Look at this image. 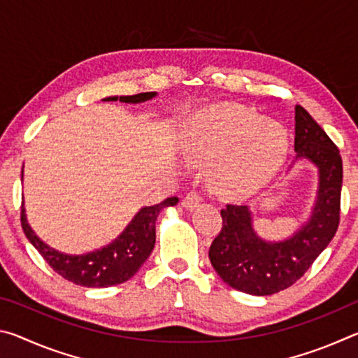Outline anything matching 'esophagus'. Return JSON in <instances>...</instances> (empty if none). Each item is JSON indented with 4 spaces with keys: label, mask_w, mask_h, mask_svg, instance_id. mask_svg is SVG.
I'll list each match as a JSON object with an SVG mask.
<instances>
[{
    "label": "esophagus",
    "mask_w": 358,
    "mask_h": 358,
    "mask_svg": "<svg viewBox=\"0 0 358 358\" xmlns=\"http://www.w3.org/2000/svg\"><path fill=\"white\" fill-rule=\"evenodd\" d=\"M201 201H202L201 196H199L196 191H191V192L186 194V197L183 199V202H181V205H183L186 210H194L196 207H199V203H201Z\"/></svg>",
    "instance_id": "34e87169"
}]
</instances>
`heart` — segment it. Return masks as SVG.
Returning <instances> with one entry per match:
<instances>
[{"label":"heart","instance_id":"b5f03b06","mask_svg":"<svg viewBox=\"0 0 358 358\" xmlns=\"http://www.w3.org/2000/svg\"><path fill=\"white\" fill-rule=\"evenodd\" d=\"M183 148L192 161L216 162L210 173L213 191L226 199H246L273 180L289 153V132L280 121L256 108L217 104L187 121Z\"/></svg>","mask_w":358,"mask_h":358}]
</instances>
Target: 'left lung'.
Returning <instances> with one entry per match:
<instances>
[{"label":"left lung","mask_w":358,"mask_h":358,"mask_svg":"<svg viewBox=\"0 0 358 358\" xmlns=\"http://www.w3.org/2000/svg\"><path fill=\"white\" fill-rule=\"evenodd\" d=\"M317 169L311 215L289 238H260L246 205L221 210L222 229L210 246V262L227 286L250 295H271L292 286L335 237L341 203L343 161L336 145L301 106H295V162ZM294 162V164H295Z\"/></svg>","instance_id":"left-lung-1"}]
</instances>
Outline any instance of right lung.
I'll return each mask as SVG.
<instances>
[{"label":"right lung","mask_w":358,"mask_h":358,"mask_svg":"<svg viewBox=\"0 0 358 358\" xmlns=\"http://www.w3.org/2000/svg\"><path fill=\"white\" fill-rule=\"evenodd\" d=\"M157 93H138L132 96H108L102 101H120L126 104H138L153 99ZM23 180V171H22ZM178 203V197H169L164 202L143 207L137 211L112 243L87 254L59 252L44 243L28 224L25 207L22 203V227L27 238L39 251L45 262L64 280L83 287H108L126 282L134 276L145 260L150 257L156 241V220L166 207Z\"/></svg>","instance_id":"add662e5"}]
</instances>
